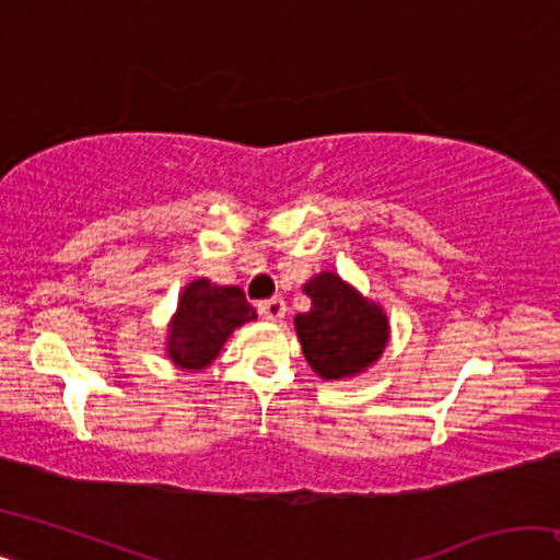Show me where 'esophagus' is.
<instances>
[{"label": "esophagus", "instance_id": "34e87169", "mask_svg": "<svg viewBox=\"0 0 560 560\" xmlns=\"http://www.w3.org/2000/svg\"><path fill=\"white\" fill-rule=\"evenodd\" d=\"M259 316L271 320V324H277V320L287 316V301L279 299V296H273L269 301H261L259 303Z\"/></svg>", "mask_w": 560, "mask_h": 560}]
</instances>
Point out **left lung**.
Returning a JSON list of instances; mask_svg holds the SVG:
<instances>
[{"mask_svg":"<svg viewBox=\"0 0 560 560\" xmlns=\"http://www.w3.org/2000/svg\"><path fill=\"white\" fill-rule=\"evenodd\" d=\"M303 293L311 299V311L296 314L293 326L311 371L338 383L363 375L381 360L390 340V320L381 303L336 271L316 273L303 283Z\"/></svg>","mask_w":560,"mask_h":560,"instance_id":"left-lung-1","label":"left lung"}]
</instances>
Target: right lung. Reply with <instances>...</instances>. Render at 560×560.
Returning <instances> with one entry per match:
<instances>
[{"instance_id":"obj_1","label":"right lung","mask_w":560,"mask_h":560,"mask_svg":"<svg viewBox=\"0 0 560 560\" xmlns=\"http://www.w3.org/2000/svg\"><path fill=\"white\" fill-rule=\"evenodd\" d=\"M257 320L240 287H220L207 277L192 279L177 299L167 324L165 355L179 371L210 368L236 328Z\"/></svg>"}]
</instances>
